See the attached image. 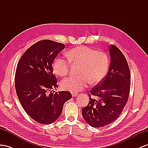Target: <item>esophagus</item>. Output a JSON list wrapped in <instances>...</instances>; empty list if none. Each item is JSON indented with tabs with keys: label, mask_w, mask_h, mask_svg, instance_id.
Instances as JSON below:
<instances>
[{
	"label": "esophagus",
	"mask_w": 148,
	"mask_h": 148,
	"mask_svg": "<svg viewBox=\"0 0 148 148\" xmlns=\"http://www.w3.org/2000/svg\"><path fill=\"white\" fill-rule=\"evenodd\" d=\"M72 96H73V97H75L77 96V93L76 92H72Z\"/></svg>",
	"instance_id": "obj_1"
}]
</instances>
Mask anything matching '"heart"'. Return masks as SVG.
<instances>
[{"mask_svg":"<svg viewBox=\"0 0 148 148\" xmlns=\"http://www.w3.org/2000/svg\"><path fill=\"white\" fill-rule=\"evenodd\" d=\"M71 63L80 65L77 77H69L61 82V88L71 92H79L88 86L97 84L105 77L109 67V58L106 53L94 49L81 45L73 48L67 53ZM70 63L58 58L53 64L55 74L64 77L69 73Z\"/></svg>","mask_w":148,"mask_h":148,"instance_id":"b5f03b06","label":"heart"}]
</instances>
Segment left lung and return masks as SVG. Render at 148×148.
Segmentation results:
<instances>
[{
    "label": "left lung",
    "instance_id": "obj_1",
    "mask_svg": "<svg viewBox=\"0 0 148 148\" xmlns=\"http://www.w3.org/2000/svg\"><path fill=\"white\" fill-rule=\"evenodd\" d=\"M111 58L108 73L88 93L89 103L82 115L93 127H101L114 121L126 106L130 91L131 74L124 54L115 45L109 48Z\"/></svg>",
    "mask_w": 148,
    "mask_h": 148
}]
</instances>
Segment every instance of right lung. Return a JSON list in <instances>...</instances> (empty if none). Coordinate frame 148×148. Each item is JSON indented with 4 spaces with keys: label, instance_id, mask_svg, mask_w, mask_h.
I'll list each match as a JSON object with an SVG mask.
<instances>
[{
    "label": "right lung",
    "instance_id": "obj_1",
    "mask_svg": "<svg viewBox=\"0 0 148 148\" xmlns=\"http://www.w3.org/2000/svg\"><path fill=\"white\" fill-rule=\"evenodd\" d=\"M64 48L65 45L55 41H39L26 50L17 64L15 87L18 100L27 114L40 124L55 122L72 97L69 91L51 90L58 88L52 64Z\"/></svg>",
    "mask_w": 148,
    "mask_h": 148
}]
</instances>
